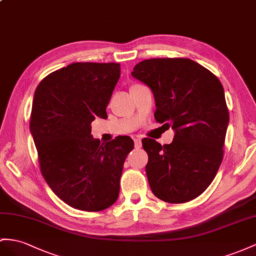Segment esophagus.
Listing matches in <instances>:
<instances>
[{
  "label": "esophagus",
  "mask_w": 256,
  "mask_h": 256,
  "mask_svg": "<svg viewBox=\"0 0 256 256\" xmlns=\"http://www.w3.org/2000/svg\"><path fill=\"white\" fill-rule=\"evenodd\" d=\"M134 144H135V148H137V149L142 147V140H140V138H138V137L134 138Z\"/></svg>",
  "instance_id": "1"
}]
</instances>
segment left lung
<instances>
[{
	"instance_id": "8db88e82",
	"label": "left lung",
	"mask_w": 256,
	"mask_h": 256,
	"mask_svg": "<svg viewBox=\"0 0 256 256\" xmlns=\"http://www.w3.org/2000/svg\"><path fill=\"white\" fill-rule=\"evenodd\" d=\"M132 76L154 96V119L175 132L161 146L144 138L146 174L156 196L184 203L211 184L222 160L229 114L222 85L211 71L188 58H152L137 64Z\"/></svg>"
}]
</instances>
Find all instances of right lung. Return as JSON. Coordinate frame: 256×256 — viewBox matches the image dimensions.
I'll return each instance as SVG.
<instances>
[{
	"instance_id": "add662e5",
	"label": "right lung",
	"mask_w": 256,
	"mask_h": 256,
	"mask_svg": "<svg viewBox=\"0 0 256 256\" xmlns=\"http://www.w3.org/2000/svg\"><path fill=\"white\" fill-rule=\"evenodd\" d=\"M120 64L74 62L52 72L38 85L30 132L44 180L68 206L102 211L119 196L128 136L102 144L90 134L95 118L107 119L106 107L120 78Z\"/></svg>"
}]
</instances>
